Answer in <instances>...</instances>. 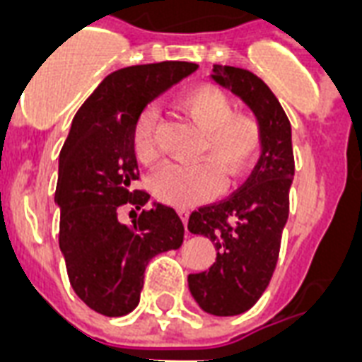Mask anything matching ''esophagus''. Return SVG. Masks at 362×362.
<instances>
[{
  "label": "esophagus",
  "mask_w": 362,
  "mask_h": 362,
  "mask_svg": "<svg viewBox=\"0 0 362 362\" xmlns=\"http://www.w3.org/2000/svg\"><path fill=\"white\" fill-rule=\"evenodd\" d=\"M178 216H180L182 223H184V227H186V229H187V218H189V210L180 209V210H178Z\"/></svg>",
  "instance_id": "34e87169"
}]
</instances>
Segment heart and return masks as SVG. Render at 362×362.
Here are the masks:
<instances>
[{"label": "heart", "mask_w": 362, "mask_h": 362, "mask_svg": "<svg viewBox=\"0 0 362 362\" xmlns=\"http://www.w3.org/2000/svg\"><path fill=\"white\" fill-rule=\"evenodd\" d=\"M178 109L199 131L201 139L193 165H169L150 180L159 203L189 209L206 203L223 189L226 178L238 182L253 169L263 152V125L257 116L233 110V101L218 86L189 88L178 95ZM131 148L141 163L159 158L158 110L144 107L131 129Z\"/></svg>", "instance_id": "b5f03b06"}]
</instances>
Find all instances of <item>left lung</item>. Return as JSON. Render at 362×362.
Returning <instances> with one entry per match:
<instances>
[{
	"label": "left lung",
	"mask_w": 362,
	"mask_h": 362,
	"mask_svg": "<svg viewBox=\"0 0 362 362\" xmlns=\"http://www.w3.org/2000/svg\"><path fill=\"white\" fill-rule=\"evenodd\" d=\"M212 78L253 110L263 125V152L237 192L192 212L187 229L216 246V263L187 276L199 306L212 315L244 314L263 295L280 255L295 175L291 124L280 101L252 71L214 65Z\"/></svg>",
	"instance_id": "8db88e82"
}]
</instances>
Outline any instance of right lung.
<instances>
[{
  "mask_svg": "<svg viewBox=\"0 0 362 362\" xmlns=\"http://www.w3.org/2000/svg\"><path fill=\"white\" fill-rule=\"evenodd\" d=\"M195 69L161 62L110 73L82 103L59 152V250L76 297L107 317L133 312L148 261L184 242L175 209L158 203L136 214L150 193L133 187L139 167L131 129L146 103ZM122 206H134L131 226L117 220Z\"/></svg>",
  "mask_w": 362,
  "mask_h": 362,
  "instance_id": "obj_1",
  "label": "right lung"
}]
</instances>
